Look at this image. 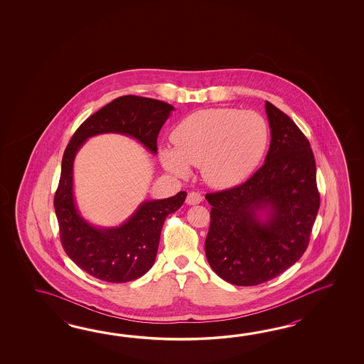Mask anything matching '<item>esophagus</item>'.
<instances>
[{
  "instance_id": "obj_1",
  "label": "esophagus",
  "mask_w": 364,
  "mask_h": 364,
  "mask_svg": "<svg viewBox=\"0 0 364 364\" xmlns=\"http://www.w3.org/2000/svg\"><path fill=\"white\" fill-rule=\"evenodd\" d=\"M203 201V196L199 193H188L187 198H186V203L188 205H196Z\"/></svg>"
}]
</instances>
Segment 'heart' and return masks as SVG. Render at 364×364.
I'll return each mask as SVG.
<instances>
[{
    "label": "heart",
    "mask_w": 364,
    "mask_h": 364,
    "mask_svg": "<svg viewBox=\"0 0 364 364\" xmlns=\"http://www.w3.org/2000/svg\"><path fill=\"white\" fill-rule=\"evenodd\" d=\"M171 139L173 148L159 151L166 171L183 178L190 174V165L200 166L209 186L226 188L238 185L260 163L269 132L255 112L204 109L183 118Z\"/></svg>",
    "instance_id": "1"
}]
</instances>
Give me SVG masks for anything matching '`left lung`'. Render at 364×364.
<instances>
[{"mask_svg": "<svg viewBox=\"0 0 364 364\" xmlns=\"http://www.w3.org/2000/svg\"><path fill=\"white\" fill-rule=\"evenodd\" d=\"M271 146L243 185L207 193L212 205L205 255L217 276L254 287L294 265L309 246L320 207L316 165L294 121L265 101Z\"/></svg>", "mask_w": 364, "mask_h": 364, "instance_id": "left-lung-1", "label": "left lung"}]
</instances>
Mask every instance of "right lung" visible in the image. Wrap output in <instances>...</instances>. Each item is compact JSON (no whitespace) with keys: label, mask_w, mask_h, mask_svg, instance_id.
Returning a JSON list of instances; mask_svg holds the SVG:
<instances>
[{"label":"right lung","mask_w":364,"mask_h":364,"mask_svg":"<svg viewBox=\"0 0 364 364\" xmlns=\"http://www.w3.org/2000/svg\"><path fill=\"white\" fill-rule=\"evenodd\" d=\"M174 107L164 101L122 96L87 118L77 127L62 157L61 178L55 195V216L63 250L79 268L92 277L121 284L139 279L155 263L164 221L181 208L186 191L140 203L118 226L101 228L80 215L74 196V160L88 138L122 134L157 154V136Z\"/></svg>","instance_id":"1"}]
</instances>
